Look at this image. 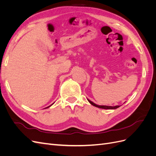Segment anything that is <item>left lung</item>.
<instances>
[{
    "mask_svg": "<svg viewBox=\"0 0 156 156\" xmlns=\"http://www.w3.org/2000/svg\"><path fill=\"white\" fill-rule=\"evenodd\" d=\"M88 102L90 103L91 105H92L93 106H95L96 107H98V108H104V109H116V108H119L120 107V105H116V106H107V105H96V103H94V102H92V101L89 100L88 99H87Z\"/></svg>",
    "mask_w": 156,
    "mask_h": 156,
    "instance_id": "obj_1",
    "label": "left lung"
}]
</instances>
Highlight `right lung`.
<instances>
[{
    "label": "right lung",
    "instance_id": "right-lung-1",
    "mask_svg": "<svg viewBox=\"0 0 156 156\" xmlns=\"http://www.w3.org/2000/svg\"><path fill=\"white\" fill-rule=\"evenodd\" d=\"M53 104H52V105H53ZM50 105V106H49V107H46V108H49V107H51V105Z\"/></svg>",
    "mask_w": 156,
    "mask_h": 156
}]
</instances>
